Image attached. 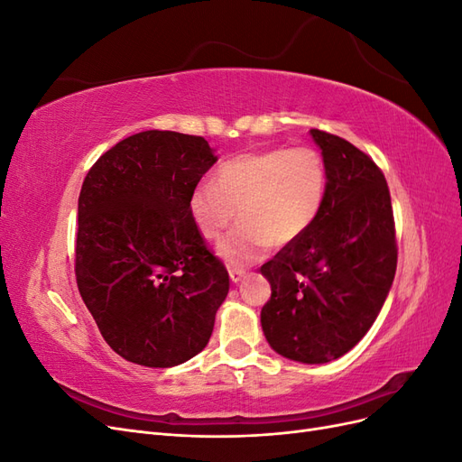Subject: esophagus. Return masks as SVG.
<instances>
[{
	"label": "esophagus",
	"mask_w": 462,
	"mask_h": 462,
	"mask_svg": "<svg viewBox=\"0 0 462 462\" xmlns=\"http://www.w3.org/2000/svg\"><path fill=\"white\" fill-rule=\"evenodd\" d=\"M246 277V272L245 270H229V279H231V283H241L243 279Z\"/></svg>",
	"instance_id": "1"
}]
</instances>
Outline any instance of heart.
I'll return each mask as SVG.
<instances>
[{
	"label": "heart",
	"mask_w": 462,
	"mask_h": 462,
	"mask_svg": "<svg viewBox=\"0 0 462 462\" xmlns=\"http://www.w3.org/2000/svg\"><path fill=\"white\" fill-rule=\"evenodd\" d=\"M328 167L310 146L248 152L223 162L214 183L189 197V214L204 239H217L236 216L241 223L219 241L217 256L233 268L258 262L270 245L297 243L326 202Z\"/></svg>",
	"instance_id": "obj_1"
}]
</instances>
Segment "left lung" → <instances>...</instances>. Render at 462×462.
Here are the masks:
<instances>
[{
	"label": "left lung",
	"instance_id": "8db88e82",
	"mask_svg": "<svg viewBox=\"0 0 462 462\" xmlns=\"http://www.w3.org/2000/svg\"><path fill=\"white\" fill-rule=\"evenodd\" d=\"M328 167L314 226L260 272L272 297L260 314L277 355L326 365L365 337L393 285L397 245L385 177L345 138L312 129Z\"/></svg>",
	"mask_w": 462,
	"mask_h": 462
}]
</instances>
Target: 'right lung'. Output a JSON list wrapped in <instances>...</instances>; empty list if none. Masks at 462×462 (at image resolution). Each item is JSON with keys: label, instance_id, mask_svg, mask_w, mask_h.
Here are the masks:
<instances>
[{"label": "right lung", "instance_id": "obj_1", "mask_svg": "<svg viewBox=\"0 0 462 462\" xmlns=\"http://www.w3.org/2000/svg\"><path fill=\"white\" fill-rule=\"evenodd\" d=\"M216 162L202 136L144 131L82 183L79 292L106 343L134 365H183L212 337L229 273L194 227L189 197Z\"/></svg>", "mask_w": 462, "mask_h": 462}]
</instances>
